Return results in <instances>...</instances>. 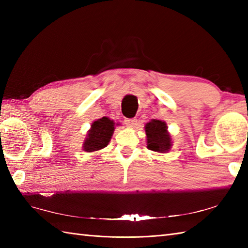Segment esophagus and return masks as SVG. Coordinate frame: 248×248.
<instances>
[{"label":"esophagus","instance_id":"1","mask_svg":"<svg viewBox=\"0 0 248 248\" xmlns=\"http://www.w3.org/2000/svg\"><path fill=\"white\" fill-rule=\"evenodd\" d=\"M124 123H125V124H127V127L135 128L136 124H138V120H136L135 118H129V119H125Z\"/></svg>","mask_w":248,"mask_h":248}]
</instances>
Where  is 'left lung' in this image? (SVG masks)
Returning <instances> with one entry per match:
<instances>
[{
  "mask_svg": "<svg viewBox=\"0 0 248 248\" xmlns=\"http://www.w3.org/2000/svg\"><path fill=\"white\" fill-rule=\"evenodd\" d=\"M165 121L151 119L145 124L147 136V148L152 151L166 154L172 146L171 135L168 132Z\"/></svg>",
  "mask_w": 248,
  "mask_h": 248,
  "instance_id": "left-lung-1",
  "label": "left lung"
}]
</instances>
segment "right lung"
<instances>
[{
	"mask_svg": "<svg viewBox=\"0 0 248 248\" xmlns=\"http://www.w3.org/2000/svg\"><path fill=\"white\" fill-rule=\"evenodd\" d=\"M115 125H117V124H115L114 120H110L108 117H102L93 121L83 143V150L93 152L105 148L112 139Z\"/></svg>",
	"mask_w": 248,
	"mask_h": 248,
	"instance_id": "1",
	"label": "right lung"
}]
</instances>
